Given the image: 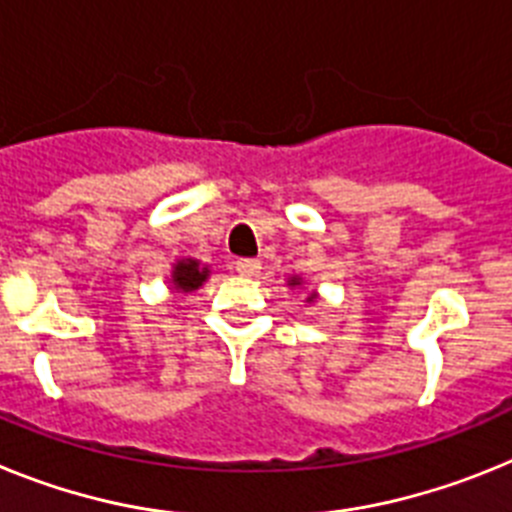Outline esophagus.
Listing matches in <instances>:
<instances>
[{
    "mask_svg": "<svg viewBox=\"0 0 512 512\" xmlns=\"http://www.w3.org/2000/svg\"><path fill=\"white\" fill-rule=\"evenodd\" d=\"M234 268H237V273L244 275V278H255V275L262 270V265L260 260H255V257H239V260L234 262Z\"/></svg>",
    "mask_w": 512,
    "mask_h": 512,
    "instance_id": "1",
    "label": "esophagus"
}]
</instances>
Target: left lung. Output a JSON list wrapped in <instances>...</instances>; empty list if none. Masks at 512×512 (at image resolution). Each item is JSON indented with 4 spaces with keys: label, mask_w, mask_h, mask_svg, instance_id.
<instances>
[{
    "label": "left lung",
    "mask_w": 512,
    "mask_h": 512,
    "mask_svg": "<svg viewBox=\"0 0 512 512\" xmlns=\"http://www.w3.org/2000/svg\"><path fill=\"white\" fill-rule=\"evenodd\" d=\"M291 286H299V278H296V281H291ZM311 301V299H309Z\"/></svg>",
    "instance_id": "obj_1"
}]
</instances>
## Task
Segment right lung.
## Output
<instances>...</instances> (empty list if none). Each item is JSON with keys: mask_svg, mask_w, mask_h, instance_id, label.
I'll list each match as a JSON object with an SVG mask.
<instances>
[{"mask_svg": "<svg viewBox=\"0 0 512 512\" xmlns=\"http://www.w3.org/2000/svg\"><path fill=\"white\" fill-rule=\"evenodd\" d=\"M208 268H201L195 260H182L177 262L175 273H172V283H175L177 291H195V288L201 286L206 281Z\"/></svg>", "mask_w": 512, "mask_h": 512, "instance_id": "add662e5", "label": "right lung"}]
</instances>
